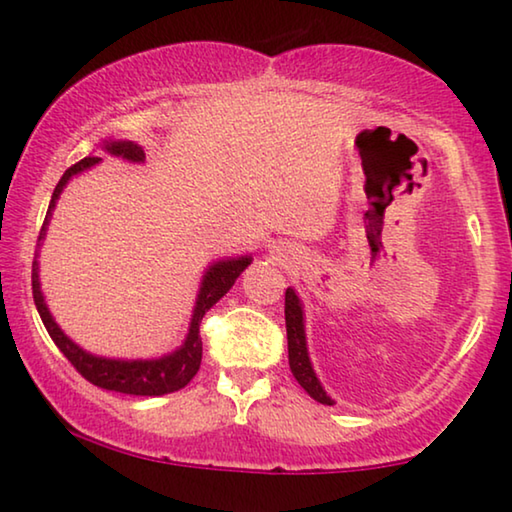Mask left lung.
I'll return each instance as SVG.
<instances>
[{
  "label": "left lung",
  "instance_id": "obj_1",
  "mask_svg": "<svg viewBox=\"0 0 512 512\" xmlns=\"http://www.w3.org/2000/svg\"><path fill=\"white\" fill-rule=\"evenodd\" d=\"M284 320H287V341H289V366L293 377L298 384L314 397L316 402L332 406L334 400L325 393L323 384H320L314 366L309 361L307 352V336H305V311H302V302L298 293L291 287L284 293Z\"/></svg>",
  "mask_w": 512,
  "mask_h": 512
}]
</instances>
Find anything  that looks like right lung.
Here are the masks:
<instances>
[{"label":"right lung","mask_w":512,"mask_h":512,"mask_svg":"<svg viewBox=\"0 0 512 512\" xmlns=\"http://www.w3.org/2000/svg\"><path fill=\"white\" fill-rule=\"evenodd\" d=\"M103 149L108 153L117 155V158H124L128 162H144V151L140 144L128 142V140H110L103 142ZM101 158H83L81 162H76L74 167H69L63 178L58 180V185L54 189V196H51L49 210L45 216V223H42L40 237H38V246L42 244V239L47 235V225L51 221V212H54L56 201L63 194L65 185L72 180V176L81 173L85 169L99 164ZM253 262V257L244 255V257H230V259H219L214 262L210 268H207L203 280H201V289H198V298L194 305V314H192V323H189V332L185 343L180 345L178 350H173L171 354H164L160 359H108V357H97V354L85 352L81 345H76L69 336L58 327L54 316L49 314V307L45 302V296L40 291V275H38V262H33V273H31V284H33V300H36L38 314L45 323L47 332L51 336V341L58 345V350L65 354L67 361L81 372V375L90 381V384L106 388V391H115V393H126V395H144V397H155V395H167L173 391H180L185 388L189 381L194 379V375L201 368V359H203V341H201V320L203 316L210 311L216 302H219L225 293L232 289L237 277L244 273V268Z\"/></svg>","instance_id":"1"}]
</instances>
